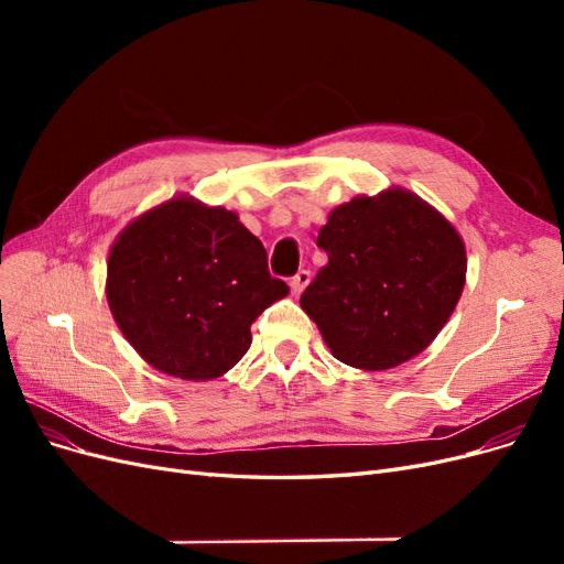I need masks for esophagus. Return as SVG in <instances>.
I'll return each mask as SVG.
<instances>
[{
	"label": "esophagus",
	"mask_w": 564,
	"mask_h": 564,
	"mask_svg": "<svg viewBox=\"0 0 564 564\" xmlns=\"http://www.w3.org/2000/svg\"><path fill=\"white\" fill-rule=\"evenodd\" d=\"M308 282H311V272L308 270H299L296 275L289 280V286H292V294L294 296H299L305 286H308Z\"/></svg>",
	"instance_id": "esophagus-1"
}]
</instances>
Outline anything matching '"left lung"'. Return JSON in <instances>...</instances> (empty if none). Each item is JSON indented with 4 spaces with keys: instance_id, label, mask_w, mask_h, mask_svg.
Instances as JSON below:
<instances>
[{
    "instance_id": "8db88e82",
    "label": "left lung",
    "mask_w": 564,
    "mask_h": 564,
    "mask_svg": "<svg viewBox=\"0 0 564 564\" xmlns=\"http://www.w3.org/2000/svg\"><path fill=\"white\" fill-rule=\"evenodd\" d=\"M317 247L329 256L301 296L336 360L381 371L412 360L445 327L466 282V247L416 195L340 204Z\"/></svg>"
}]
</instances>
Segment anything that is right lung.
Here are the masks:
<instances>
[{"label":"right lung","instance_id":"1","mask_svg":"<svg viewBox=\"0 0 564 564\" xmlns=\"http://www.w3.org/2000/svg\"><path fill=\"white\" fill-rule=\"evenodd\" d=\"M108 303L129 344L185 381L224 377L251 324L289 294L237 214L178 197L135 218L108 259Z\"/></svg>","mask_w":564,"mask_h":564}]
</instances>
